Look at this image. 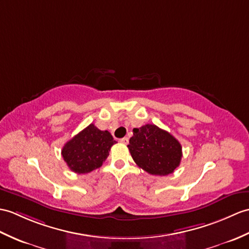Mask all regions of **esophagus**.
I'll return each instance as SVG.
<instances>
[{
  "mask_svg": "<svg viewBox=\"0 0 249 249\" xmlns=\"http://www.w3.org/2000/svg\"><path fill=\"white\" fill-rule=\"evenodd\" d=\"M120 142H121V143H123V144H128V138H127V137H124V138L121 139Z\"/></svg>",
  "mask_w": 249,
  "mask_h": 249,
  "instance_id": "esophagus-1",
  "label": "esophagus"
}]
</instances>
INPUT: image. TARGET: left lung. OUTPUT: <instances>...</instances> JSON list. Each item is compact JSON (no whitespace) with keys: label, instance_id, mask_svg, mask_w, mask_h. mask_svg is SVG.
<instances>
[{"label":"left lung","instance_id":"left-lung-1","mask_svg":"<svg viewBox=\"0 0 249 249\" xmlns=\"http://www.w3.org/2000/svg\"><path fill=\"white\" fill-rule=\"evenodd\" d=\"M132 132L127 147L137 165L148 174L166 176L180 164L182 148L170 132L154 124L134 128Z\"/></svg>","mask_w":249,"mask_h":249}]
</instances>
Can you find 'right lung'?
Returning <instances> with one entry per match:
<instances>
[{
    "label": "right lung",
    "instance_id": "right-lung-1",
    "mask_svg": "<svg viewBox=\"0 0 249 249\" xmlns=\"http://www.w3.org/2000/svg\"><path fill=\"white\" fill-rule=\"evenodd\" d=\"M115 143L110 132L90 124L65 144L61 155L71 171L87 174L102 166Z\"/></svg>",
    "mask_w": 249,
    "mask_h": 249
}]
</instances>
